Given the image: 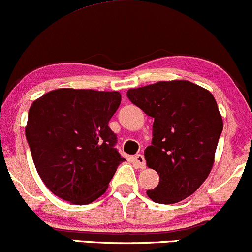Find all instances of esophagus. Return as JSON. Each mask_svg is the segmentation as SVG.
I'll list each match as a JSON object with an SVG mask.
<instances>
[{"instance_id": "obj_1", "label": "esophagus", "mask_w": 252, "mask_h": 252, "mask_svg": "<svg viewBox=\"0 0 252 252\" xmlns=\"http://www.w3.org/2000/svg\"><path fill=\"white\" fill-rule=\"evenodd\" d=\"M133 159L140 169H144L145 167H147V162H145L144 156H143L142 154H137V155L133 158Z\"/></svg>"}]
</instances>
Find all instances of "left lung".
<instances>
[{
  "instance_id": "left-lung-1",
  "label": "left lung",
  "mask_w": 252,
  "mask_h": 252,
  "mask_svg": "<svg viewBox=\"0 0 252 252\" xmlns=\"http://www.w3.org/2000/svg\"><path fill=\"white\" fill-rule=\"evenodd\" d=\"M129 101L154 118L153 140L144 150L159 183L148 190L161 204L185 199L204 183L214 163L222 118L212 94L188 80L158 82L127 91Z\"/></svg>"
}]
</instances>
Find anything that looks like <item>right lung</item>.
I'll use <instances>...</instances> for the list:
<instances>
[{"instance_id":"1","label":"right lung","mask_w":252,"mask_h":252,"mask_svg":"<svg viewBox=\"0 0 252 252\" xmlns=\"http://www.w3.org/2000/svg\"><path fill=\"white\" fill-rule=\"evenodd\" d=\"M120 102L118 91L58 89L32 103L26 139L39 177L55 196L83 205L107 190L125 161L108 126Z\"/></svg>"}]
</instances>
